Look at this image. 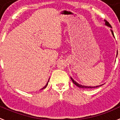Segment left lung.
<instances>
[{
	"label": "left lung",
	"mask_w": 120,
	"mask_h": 120,
	"mask_svg": "<svg viewBox=\"0 0 120 120\" xmlns=\"http://www.w3.org/2000/svg\"><path fill=\"white\" fill-rule=\"evenodd\" d=\"M105 25H107V26H109V27H111V26L110 25V24L109 23V22H107V20H105ZM111 33H112V35H113V36L114 37V35L113 32H112V30H111ZM114 38H115V37H114ZM117 53H118V52H117ZM71 80H72V81H73V83H74V84H75L76 86H77V87H80V88H96V87H99V86H101V85H100V86H96V87H88V86H82V85L79 84H78L77 82H75V81H74V80H73V79H72L71 77Z\"/></svg>",
	"instance_id": "8db88e82"
}]
</instances>
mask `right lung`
Returning <instances> with one entry per match:
<instances>
[{
    "label": "right lung",
    "mask_w": 120,
    "mask_h": 120,
    "mask_svg": "<svg viewBox=\"0 0 120 120\" xmlns=\"http://www.w3.org/2000/svg\"><path fill=\"white\" fill-rule=\"evenodd\" d=\"M49 81H48V82H47V83L46 84V86H45V87H43V88H41V89H43V88H46V86H47V84H48V82H49Z\"/></svg>",
    "instance_id": "obj_1"
}]
</instances>
